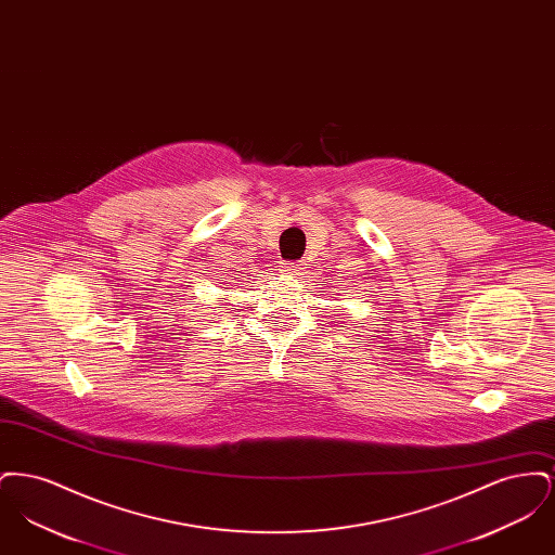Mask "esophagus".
<instances>
[{
  "label": "esophagus",
  "instance_id": "esophagus-1",
  "mask_svg": "<svg viewBox=\"0 0 555 555\" xmlns=\"http://www.w3.org/2000/svg\"><path fill=\"white\" fill-rule=\"evenodd\" d=\"M304 270L301 262H289V264L283 266V272L285 274H299Z\"/></svg>",
  "mask_w": 555,
  "mask_h": 555
}]
</instances>
